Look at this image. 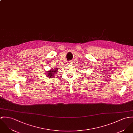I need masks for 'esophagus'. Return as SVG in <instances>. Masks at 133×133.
<instances>
[{
	"label": "esophagus",
	"instance_id": "1",
	"mask_svg": "<svg viewBox=\"0 0 133 133\" xmlns=\"http://www.w3.org/2000/svg\"><path fill=\"white\" fill-rule=\"evenodd\" d=\"M72 61H70L69 62V64H72Z\"/></svg>",
	"mask_w": 133,
	"mask_h": 133
}]
</instances>
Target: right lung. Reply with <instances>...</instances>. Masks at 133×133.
<instances>
[{
	"label": "right lung",
	"mask_w": 133,
	"mask_h": 133,
	"mask_svg": "<svg viewBox=\"0 0 133 133\" xmlns=\"http://www.w3.org/2000/svg\"><path fill=\"white\" fill-rule=\"evenodd\" d=\"M57 71V69H51L50 70H49L48 71V72L46 74H47V76L49 78H52L53 77V76L55 75V74H56V72Z\"/></svg>",
	"instance_id": "add662e5"
}]
</instances>
